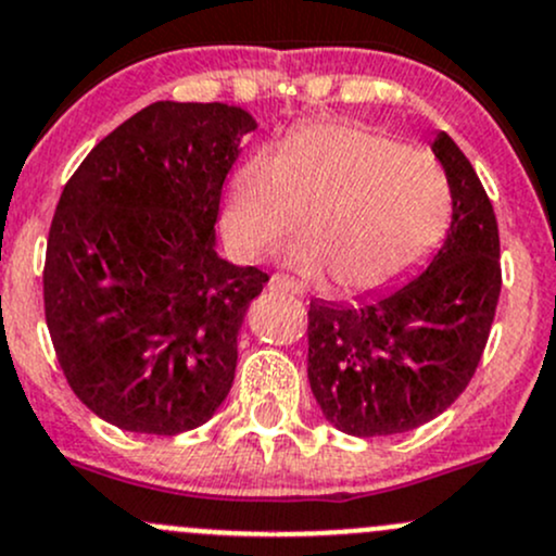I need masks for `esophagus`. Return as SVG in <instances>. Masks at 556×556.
I'll return each mask as SVG.
<instances>
[{
  "mask_svg": "<svg viewBox=\"0 0 556 556\" xmlns=\"http://www.w3.org/2000/svg\"><path fill=\"white\" fill-rule=\"evenodd\" d=\"M268 288H271V290H282V293H301V288H298L293 279L282 277V274H274V277L268 279Z\"/></svg>",
  "mask_w": 556,
  "mask_h": 556,
  "instance_id": "1",
  "label": "esophagus"
}]
</instances>
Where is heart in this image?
<instances>
[{
    "mask_svg": "<svg viewBox=\"0 0 556 556\" xmlns=\"http://www.w3.org/2000/svg\"><path fill=\"white\" fill-rule=\"evenodd\" d=\"M285 250L308 279L332 274L346 293L391 288L418 266L447 229L450 189L440 167L394 138L359 125L295 130L277 156L255 154L231 175L226 244L253 261L303 226Z\"/></svg>",
    "mask_w": 556,
    "mask_h": 556,
    "instance_id": "b5f03b06",
    "label": "heart"
}]
</instances>
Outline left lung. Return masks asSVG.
Segmentation results:
<instances>
[{
  "label": "left lung",
  "mask_w": 556,
  "mask_h": 556,
  "mask_svg": "<svg viewBox=\"0 0 556 556\" xmlns=\"http://www.w3.org/2000/svg\"><path fill=\"white\" fill-rule=\"evenodd\" d=\"M431 151L447 175L453 220L426 271L356 306H308V383L343 434L429 424L464 394L488 343L501 295L493 204L447 132Z\"/></svg>",
  "instance_id": "8db88e82"
}]
</instances>
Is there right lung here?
<instances>
[{
  "label": "right lung",
  "instance_id": "add662e5",
  "mask_svg": "<svg viewBox=\"0 0 556 556\" xmlns=\"http://www.w3.org/2000/svg\"><path fill=\"white\" fill-rule=\"evenodd\" d=\"M255 119L156 101L109 132L63 186L45 258V319L81 405L136 434L213 418L237 336L268 274L215 253L220 189Z\"/></svg>",
  "mask_w": 556,
  "mask_h": 556
}]
</instances>
